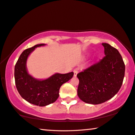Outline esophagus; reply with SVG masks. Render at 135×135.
<instances>
[{
    "label": "esophagus",
    "instance_id": "34e87169",
    "mask_svg": "<svg viewBox=\"0 0 135 135\" xmlns=\"http://www.w3.org/2000/svg\"><path fill=\"white\" fill-rule=\"evenodd\" d=\"M73 72H74V76L76 77L77 74H78V71L77 70H74Z\"/></svg>",
    "mask_w": 135,
    "mask_h": 135
}]
</instances>
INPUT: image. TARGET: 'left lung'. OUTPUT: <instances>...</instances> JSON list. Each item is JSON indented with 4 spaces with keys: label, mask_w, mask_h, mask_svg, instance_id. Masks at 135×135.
<instances>
[{
    "label": "left lung",
    "mask_w": 135,
    "mask_h": 135,
    "mask_svg": "<svg viewBox=\"0 0 135 135\" xmlns=\"http://www.w3.org/2000/svg\"><path fill=\"white\" fill-rule=\"evenodd\" d=\"M102 45L103 58L77 74L78 95L88 104H101L112 98L119 91L124 77L125 65L120 53L110 44Z\"/></svg>",
    "instance_id": "8db88e82"
}]
</instances>
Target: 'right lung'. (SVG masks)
Masks as SVG:
<instances>
[{"mask_svg": "<svg viewBox=\"0 0 135 135\" xmlns=\"http://www.w3.org/2000/svg\"><path fill=\"white\" fill-rule=\"evenodd\" d=\"M45 45L37 44L26 49L20 55L14 68L15 82L20 95L30 103L39 106L49 105L56 101L62 85L70 80L74 74L73 72L55 73L44 80L37 79L30 75L26 68L28 56L35 48Z\"/></svg>", "mask_w": 135, "mask_h": 135, "instance_id": "add662e5", "label": "right lung"}]
</instances>
